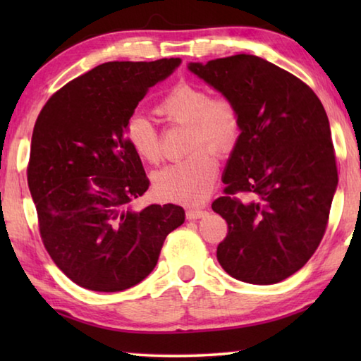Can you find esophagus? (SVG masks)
Returning a JSON list of instances; mask_svg holds the SVG:
<instances>
[{
	"label": "esophagus",
	"mask_w": 361,
	"mask_h": 361,
	"mask_svg": "<svg viewBox=\"0 0 361 361\" xmlns=\"http://www.w3.org/2000/svg\"><path fill=\"white\" fill-rule=\"evenodd\" d=\"M207 215L205 210H199V209H189L186 212V218L188 219H197V218H202Z\"/></svg>",
	"instance_id": "34e87169"
}]
</instances>
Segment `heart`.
Masks as SVG:
<instances>
[{
  "label": "heart",
  "mask_w": 361,
  "mask_h": 361,
  "mask_svg": "<svg viewBox=\"0 0 361 361\" xmlns=\"http://www.w3.org/2000/svg\"><path fill=\"white\" fill-rule=\"evenodd\" d=\"M156 113L169 124L188 126V151L183 161L169 164L154 176V191L162 199L181 204H199L215 185L218 154H228L239 142L240 111L229 97H213L199 84H176L157 102ZM124 135L133 152L148 164L162 157L159 133L143 114H130Z\"/></svg>",
  "instance_id": "heart-1"
}]
</instances>
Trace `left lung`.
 Listing matches in <instances>:
<instances>
[{
	"instance_id": "8db88e82",
	"label": "left lung",
	"mask_w": 361,
	"mask_h": 361,
	"mask_svg": "<svg viewBox=\"0 0 361 361\" xmlns=\"http://www.w3.org/2000/svg\"><path fill=\"white\" fill-rule=\"evenodd\" d=\"M240 111L239 142L212 204L228 223L216 258L231 277L272 285L298 272L320 245L338 186L325 108L301 79L239 54L188 66Z\"/></svg>"
}]
</instances>
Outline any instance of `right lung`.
<instances>
[{"instance_id": "add662e5", "label": "right lung", "mask_w": 361, "mask_h": 361, "mask_svg": "<svg viewBox=\"0 0 361 361\" xmlns=\"http://www.w3.org/2000/svg\"><path fill=\"white\" fill-rule=\"evenodd\" d=\"M180 62L102 63L59 89L35 122L27 178L41 240L82 288L114 293L140 283L185 223L180 205L133 210L149 180L124 135L138 102Z\"/></svg>"}]
</instances>
